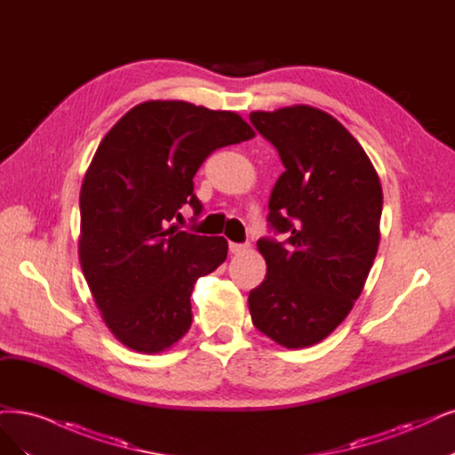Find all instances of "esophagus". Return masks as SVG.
Listing matches in <instances>:
<instances>
[{"mask_svg":"<svg viewBox=\"0 0 455 455\" xmlns=\"http://www.w3.org/2000/svg\"><path fill=\"white\" fill-rule=\"evenodd\" d=\"M247 249H249V243H234V242L228 243V251L232 255H242Z\"/></svg>","mask_w":455,"mask_h":455,"instance_id":"34e87169","label":"esophagus"}]
</instances>
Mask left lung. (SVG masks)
I'll use <instances>...</instances> for the list:
<instances>
[{
    "label": "left lung",
    "mask_w": 455,
    "mask_h": 455,
    "mask_svg": "<svg viewBox=\"0 0 455 455\" xmlns=\"http://www.w3.org/2000/svg\"><path fill=\"white\" fill-rule=\"evenodd\" d=\"M281 157L266 236V279L249 292L251 321L287 348L311 347L338 328L371 270L382 188L358 140L333 116L306 105L251 112Z\"/></svg>",
    "instance_id": "obj_1"
}]
</instances>
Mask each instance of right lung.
<instances>
[{
	"mask_svg": "<svg viewBox=\"0 0 455 455\" xmlns=\"http://www.w3.org/2000/svg\"><path fill=\"white\" fill-rule=\"evenodd\" d=\"M253 137L236 112L148 100L99 144L80 191L78 253L99 311L125 347L154 355L191 328L195 283L225 262L228 243L180 230V210L202 213L193 178L212 151Z\"/></svg>",
	"mask_w": 455,
	"mask_h": 455,
	"instance_id": "add662e5",
	"label": "right lung"
}]
</instances>
